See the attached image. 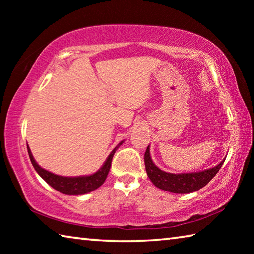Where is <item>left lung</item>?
Returning <instances> with one entry per match:
<instances>
[{
    "label": "left lung",
    "mask_w": 254,
    "mask_h": 254,
    "mask_svg": "<svg viewBox=\"0 0 254 254\" xmlns=\"http://www.w3.org/2000/svg\"><path fill=\"white\" fill-rule=\"evenodd\" d=\"M149 147L144 153V165L147 170L148 177L153 183L154 186L163 189V190L175 192V194H188L198 190V189L206 186L215 175L218 173L225 160L218 163L216 167L207 170L200 171V173L191 174H169L162 171L154 165L150 157Z\"/></svg>",
    "instance_id": "1"
}]
</instances>
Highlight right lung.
Listing matches in <instances>:
<instances>
[{
  "label": "right lung",
  "instance_id": "obj_1",
  "mask_svg": "<svg viewBox=\"0 0 254 254\" xmlns=\"http://www.w3.org/2000/svg\"><path fill=\"white\" fill-rule=\"evenodd\" d=\"M122 142H120L117 147L114 148L113 151L110 153L109 158L106 159L104 165H103L102 168L98 170L97 173L93 174L91 176H83V177H63V176H58L53 173H49V171L42 169L41 167L34 161L32 153L30 151L29 147H28V153H29L30 160L32 162V166L34 167V169H36L37 173L39 174L42 177V179H45L51 187L55 188L56 190L63 192V194L65 195H83V194H87V192L95 190L96 188L100 187L101 185H103V183L105 182L107 174H109L110 168H111L112 159H113L115 151H117V149L122 144Z\"/></svg>",
  "mask_w": 254,
  "mask_h": 254
}]
</instances>
